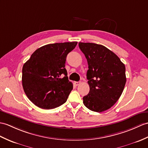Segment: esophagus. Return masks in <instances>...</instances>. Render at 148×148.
Returning <instances> with one entry per match:
<instances>
[{
  "label": "esophagus",
  "mask_w": 148,
  "mask_h": 148,
  "mask_svg": "<svg viewBox=\"0 0 148 148\" xmlns=\"http://www.w3.org/2000/svg\"><path fill=\"white\" fill-rule=\"evenodd\" d=\"M79 84H80V82H76V81L74 82V84H75V86H78Z\"/></svg>",
  "instance_id": "obj_1"
}]
</instances>
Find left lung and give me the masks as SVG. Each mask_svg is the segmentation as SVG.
<instances>
[{"label":"left lung","instance_id":"obj_1","mask_svg":"<svg viewBox=\"0 0 148 148\" xmlns=\"http://www.w3.org/2000/svg\"><path fill=\"white\" fill-rule=\"evenodd\" d=\"M86 58L90 92L83 103L90 110L102 112L118 101L124 89L125 67L116 54L107 48L92 43H79Z\"/></svg>","mask_w":148,"mask_h":148}]
</instances>
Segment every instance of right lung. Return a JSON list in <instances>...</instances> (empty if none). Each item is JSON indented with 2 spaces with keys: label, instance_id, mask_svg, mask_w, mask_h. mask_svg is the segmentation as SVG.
Returning a JSON list of instances; mask_svg holds the SVG:
<instances>
[{
  "label": "right lung",
  "instance_id": "1",
  "mask_svg": "<svg viewBox=\"0 0 148 148\" xmlns=\"http://www.w3.org/2000/svg\"><path fill=\"white\" fill-rule=\"evenodd\" d=\"M77 43L46 45L34 51L23 65V90L29 100L39 108L53 109L67 101L73 85L68 79L65 64L67 54Z\"/></svg>",
  "mask_w": 148,
  "mask_h": 148
}]
</instances>
